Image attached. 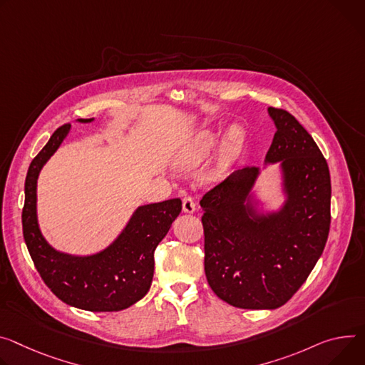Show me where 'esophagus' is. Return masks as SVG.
<instances>
[{"label":"esophagus","mask_w":365,"mask_h":365,"mask_svg":"<svg viewBox=\"0 0 365 365\" xmlns=\"http://www.w3.org/2000/svg\"><path fill=\"white\" fill-rule=\"evenodd\" d=\"M182 207H183V211L187 214H193L196 211V204L193 201V197L189 195L182 197Z\"/></svg>","instance_id":"1"}]
</instances>
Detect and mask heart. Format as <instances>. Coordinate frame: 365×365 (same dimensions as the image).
Returning a JSON list of instances; mask_svg holds the SVG:
<instances>
[{
	"label": "heart",
	"instance_id": "heart-1",
	"mask_svg": "<svg viewBox=\"0 0 365 365\" xmlns=\"http://www.w3.org/2000/svg\"><path fill=\"white\" fill-rule=\"evenodd\" d=\"M243 132L239 128H235L230 130L228 134V140H227V145L231 151H237L242 145H243ZM217 140L212 134H205L202 135L200 140L195 143V145L190 148V151L186 155V160L190 163L200 161L201 158H204L205 155H208V153L214 148Z\"/></svg>",
	"mask_w": 365,
	"mask_h": 365
}]
</instances>
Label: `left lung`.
<instances>
[{
  "mask_svg": "<svg viewBox=\"0 0 365 365\" xmlns=\"http://www.w3.org/2000/svg\"><path fill=\"white\" fill-rule=\"evenodd\" d=\"M277 132L267 161L282 160L289 200L281 214L253 221L245 205L259 175L245 168L201 200L205 275L222 302L278 309L298 291L323 253L330 227V175L309 132L289 112L269 108Z\"/></svg>",
  "mask_w": 365,
  "mask_h": 365,
  "instance_id": "1",
  "label": "left lung"
}]
</instances>
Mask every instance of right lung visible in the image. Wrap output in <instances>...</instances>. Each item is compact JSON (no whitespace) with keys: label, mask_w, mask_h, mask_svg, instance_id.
I'll return each instance as SVG.
<instances>
[{"label":"right lung","mask_w":365,"mask_h":365,"mask_svg":"<svg viewBox=\"0 0 365 365\" xmlns=\"http://www.w3.org/2000/svg\"><path fill=\"white\" fill-rule=\"evenodd\" d=\"M80 119V122H90ZM71 123L61 125L31 160L24 182L23 236L39 275L61 302L88 312H116L148 292L154 252L182 211L179 197L140 207L118 240L102 253L74 257L55 252L42 237L36 220V180L42 165L61 145Z\"/></svg>","instance_id":"obj_1"}]
</instances>
